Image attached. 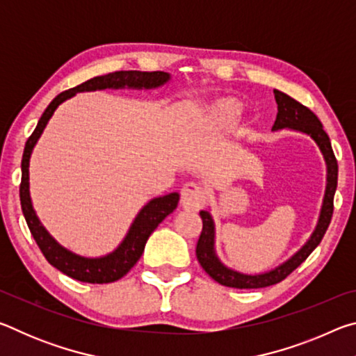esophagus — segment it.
Here are the masks:
<instances>
[{
	"instance_id": "obj_1",
	"label": "esophagus",
	"mask_w": 356,
	"mask_h": 356,
	"mask_svg": "<svg viewBox=\"0 0 356 356\" xmlns=\"http://www.w3.org/2000/svg\"><path fill=\"white\" fill-rule=\"evenodd\" d=\"M180 202L188 212H196L207 202V191L200 184L188 182L180 188Z\"/></svg>"
}]
</instances>
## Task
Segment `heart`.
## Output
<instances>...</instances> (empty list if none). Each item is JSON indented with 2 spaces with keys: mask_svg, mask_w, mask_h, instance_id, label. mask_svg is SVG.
Listing matches in <instances>:
<instances>
[{
  "mask_svg": "<svg viewBox=\"0 0 356 356\" xmlns=\"http://www.w3.org/2000/svg\"><path fill=\"white\" fill-rule=\"evenodd\" d=\"M243 104L234 97H220L202 111V122L210 131L222 134L238 124L243 113Z\"/></svg>",
  "mask_w": 356,
  "mask_h": 356,
  "instance_id": "b5f03b06",
  "label": "heart"
}]
</instances>
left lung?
<instances>
[{"label":"left lung","mask_w":356,"mask_h":356,"mask_svg":"<svg viewBox=\"0 0 356 356\" xmlns=\"http://www.w3.org/2000/svg\"><path fill=\"white\" fill-rule=\"evenodd\" d=\"M273 92L276 104H278V114H276L272 130L278 131L287 129L308 135L321 150L325 165H327V185H325L321 213H318L317 225L311 237L287 261L264 273H242L221 262L215 250V221L212 218V213H210V210H201L200 215L202 218V232L196 245V257L210 278L227 287L259 289L273 286L276 282L284 280L317 248V245L321 243L325 232H327L331 215H333V200L337 186V161L333 149H331L330 138L325 134L321 120L309 108L303 106L300 102L289 97L287 94L278 91V89H275Z\"/></svg>","instance_id":"left-lung-1"}]
</instances>
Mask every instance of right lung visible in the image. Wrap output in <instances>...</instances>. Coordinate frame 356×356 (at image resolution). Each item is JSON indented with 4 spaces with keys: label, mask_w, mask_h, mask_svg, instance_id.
<instances>
[{
    "label": "right lung",
    "mask_w": 356,
    "mask_h": 356,
    "mask_svg": "<svg viewBox=\"0 0 356 356\" xmlns=\"http://www.w3.org/2000/svg\"><path fill=\"white\" fill-rule=\"evenodd\" d=\"M170 80L171 75L168 72L140 70H120L91 78V80L81 83L80 86L72 88L69 91L56 95L40 116L33 135L28 138L22 159L20 202L23 215H25L31 236L34 237L40 251L44 252L48 264H51L53 267L64 275L70 276V278L81 282H91V284H105V282H114L122 278L124 275H127L130 268L138 262V259L141 257L150 234L155 231V227L168 215L176 210L179 193L174 191L168 193L165 196L154 197L146 206H143L116 250L100 257H84L59 245L42 225L39 216L35 215L31 195H29V160H31L34 146L38 144L40 135L44 134L48 120L55 114L56 108L63 102L74 97L76 92L104 91V89H146L147 91V89L163 86Z\"/></svg>",
    "instance_id": "add662e5"
}]
</instances>
